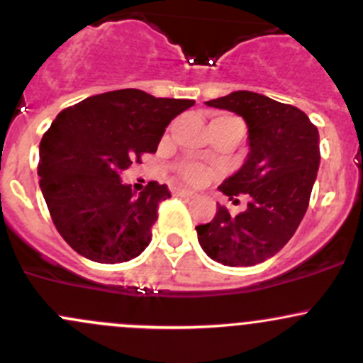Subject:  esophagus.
<instances>
[{
	"label": "esophagus",
	"instance_id": "esophagus-1",
	"mask_svg": "<svg viewBox=\"0 0 363 363\" xmlns=\"http://www.w3.org/2000/svg\"><path fill=\"white\" fill-rule=\"evenodd\" d=\"M174 195L186 196V199H193V196H195V191H191V189H184V188H174Z\"/></svg>",
	"mask_w": 363,
	"mask_h": 363
}]
</instances>
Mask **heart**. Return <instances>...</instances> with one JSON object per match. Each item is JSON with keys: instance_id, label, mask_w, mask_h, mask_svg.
Here are the masks:
<instances>
[{"instance_id": "1", "label": "heart", "mask_w": 363, "mask_h": 363, "mask_svg": "<svg viewBox=\"0 0 363 363\" xmlns=\"http://www.w3.org/2000/svg\"><path fill=\"white\" fill-rule=\"evenodd\" d=\"M221 121H240L237 117L230 116V113H219V116L212 117L211 123H221ZM177 174L184 179L189 184H203L212 177V170L199 161H182L177 164Z\"/></svg>"}]
</instances>
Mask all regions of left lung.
I'll return each mask as SVG.
<instances>
[{"instance_id":"8db88e82","label":"left lung","mask_w":363,"mask_h":363,"mask_svg":"<svg viewBox=\"0 0 363 363\" xmlns=\"http://www.w3.org/2000/svg\"><path fill=\"white\" fill-rule=\"evenodd\" d=\"M205 104L246 121L250 155L219 189L230 200L247 195L250 203L237 216L218 205L212 221L196 226L199 242L223 265H256L286 246L306 214L320 167L318 128L294 105L251 91Z\"/></svg>"}]
</instances>
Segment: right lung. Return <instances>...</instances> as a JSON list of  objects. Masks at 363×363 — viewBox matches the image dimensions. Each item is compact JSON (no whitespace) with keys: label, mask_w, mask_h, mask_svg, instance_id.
Wrapping results in <instances>:
<instances>
[{"label":"right lung","mask_w":363,"mask_h":363,"mask_svg":"<svg viewBox=\"0 0 363 363\" xmlns=\"http://www.w3.org/2000/svg\"><path fill=\"white\" fill-rule=\"evenodd\" d=\"M195 100L108 91L57 113L40 142V188L68 246L98 263L137 258L149 246L167 184L135 195L119 174L156 152L164 128Z\"/></svg>","instance_id":"right-lung-1"}]
</instances>
